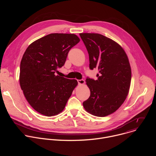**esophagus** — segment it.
<instances>
[{
  "label": "esophagus",
  "instance_id": "obj_1",
  "mask_svg": "<svg viewBox=\"0 0 156 156\" xmlns=\"http://www.w3.org/2000/svg\"><path fill=\"white\" fill-rule=\"evenodd\" d=\"M78 83L79 84H84L85 83V81L84 80H78Z\"/></svg>",
  "mask_w": 156,
  "mask_h": 156
}]
</instances>
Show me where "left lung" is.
I'll return each mask as SVG.
<instances>
[{"mask_svg":"<svg viewBox=\"0 0 156 156\" xmlns=\"http://www.w3.org/2000/svg\"><path fill=\"white\" fill-rule=\"evenodd\" d=\"M90 58L91 70L98 69V80L87 78L91 92L83 105L86 112L105 117L125 101L130 87L131 70L128 56L117 42L98 33H80Z\"/></svg>","mask_w":156,"mask_h":156,"instance_id":"1","label":"left lung"}]
</instances>
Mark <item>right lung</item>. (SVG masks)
Instances as JSON below:
<instances>
[{
  "mask_svg": "<svg viewBox=\"0 0 156 156\" xmlns=\"http://www.w3.org/2000/svg\"><path fill=\"white\" fill-rule=\"evenodd\" d=\"M75 34L52 33L32 42L20 63V84L30 105L51 117L61 113L78 81L55 75L69 51L80 42Z\"/></svg>",
  "mask_w": 156,
  "mask_h": 156,
  "instance_id": "add662e5",
  "label": "right lung"
}]
</instances>
